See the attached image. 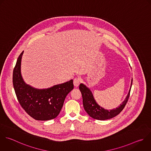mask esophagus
Returning <instances> with one entry per match:
<instances>
[{
  "label": "esophagus",
  "instance_id": "1",
  "mask_svg": "<svg viewBox=\"0 0 151 151\" xmlns=\"http://www.w3.org/2000/svg\"><path fill=\"white\" fill-rule=\"evenodd\" d=\"M80 83V79L79 78H75L74 79V81H73V84H74V86L76 87H77L79 84Z\"/></svg>",
  "mask_w": 151,
  "mask_h": 151
}]
</instances>
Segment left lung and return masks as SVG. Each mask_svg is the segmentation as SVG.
Wrapping results in <instances>:
<instances>
[{"mask_svg": "<svg viewBox=\"0 0 151 151\" xmlns=\"http://www.w3.org/2000/svg\"><path fill=\"white\" fill-rule=\"evenodd\" d=\"M132 81L133 79H132L130 88L124 100L119 106L112 110H106L100 107L96 103L91 90L84 84L81 83L79 86V89L82 94L84 110L90 117L97 120H104L115 117L122 111L128 101L132 85Z\"/></svg>", "mask_w": 151, "mask_h": 151, "instance_id": "left-lung-1", "label": "left lung"}]
</instances>
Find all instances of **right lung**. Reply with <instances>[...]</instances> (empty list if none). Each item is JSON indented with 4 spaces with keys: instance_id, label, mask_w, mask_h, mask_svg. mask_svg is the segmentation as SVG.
I'll return each instance as SVG.
<instances>
[{
    "instance_id": "obj_1",
    "label": "right lung",
    "mask_w": 151,
    "mask_h": 151,
    "mask_svg": "<svg viewBox=\"0 0 151 151\" xmlns=\"http://www.w3.org/2000/svg\"><path fill=\"white\" fill-rule=\"evenodd\" d=\"M19 55L13 71V85L18 100L25 111L37 120H48L60 113L67 95L74 88L73 80L45 89H37L26 84L21 76Z\"/></svg>"
}]
</instances>
